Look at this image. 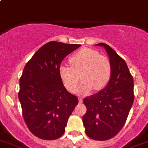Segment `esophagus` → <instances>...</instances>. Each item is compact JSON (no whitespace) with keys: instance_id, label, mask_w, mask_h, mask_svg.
Wrapping results in <instances>:
<instances>
[{"instance_id":"esophagus-1","label":"esophagus","mask_w":148,"mask_h":148,"mask_svg":"<svg viewBox=\"0 0 148 148\" xmlns=\"http://www.w3.org/2000/svg\"><path fill=\"white\" fill-rule=\"evenodd\" d=\"M78 99H79V103H82V98H81V97H79V98H78Z\"/></svg>"}]
</instances>
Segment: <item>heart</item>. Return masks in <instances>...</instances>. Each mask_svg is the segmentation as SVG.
<instances>
[{"label":"heart","mask_w":148,"mask_h":148,"mask_svg":"<svg viewBox=\"0 0 148 148\" xmlns=\"http://www.w3.org/2000/svg\"><path fill=\"white\" fill-rule=\"evenodd\" d=\"M71 66L61 64L59 73L65 87L74 92L81 74L82 81L78 92L86 94L94 88L99 90L107 85L111 73L110 63L107 58L94 49L84 48L76 52L70 59Z\"/></svg>","instance_id":"heart-1"}]
</instances>
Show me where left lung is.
Listing matches in <instances>:
<instances>
[{"label": "left lung", "mask_w": 148, "mask_h": 148, "mask_svg": "<svg viewBox=\"0 0 148 148\" xmlns=\"http://www.w3.org/2000/svg\"><path fill=\"white\" fill-rule=\"evenodd\" d=\"M110 58L111 73L106 88L85 98L87 111L82 117L86 134L90 139L106 141L115 136L125 123L134 99V78L120 56L100 42Z\"/></svg>", "instance_id": "left-lung-1"}]
</instances>
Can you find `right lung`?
I'll use <instances>...</instances> for the list:
<instances>
[{
  "label": "right lung",
  "mask_w": 148,
  "mask_h": 148,
  "mask_svg": "<svg viewBox=\"0 0 148 148\" xmlns=\"http://www.w3.org/2000/svg\"><path fill=\"white\" fill-rule=\"evenodd\" d=\"M81 45L51 41L28 61L20 79L18 98L29 130L40 139L62 136L78 98L63 86L59 73L62 60Z\"/></svg>",
  "instance_id": "1"
}]
</instances>
